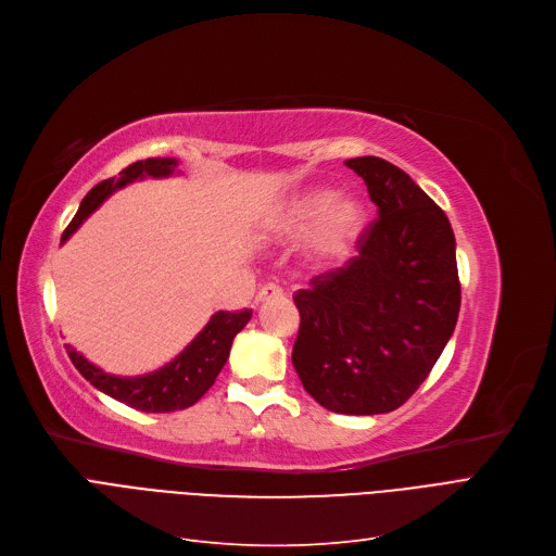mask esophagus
I'll return each mask as SVG.
<instances>
[{
	"label": "esophagus",
	"instance_id": "1",
	"mask_svg": "<svg viewBox=\"0 0 556 556\" xmlns=\"http://www.w3.org/2000/svg\"><path fill=\"white\" fill-rule=\"evenodd\" d=\"M280 296H282V287H278L274 282H267L264 287H260L255 301L264 303V301H274V299H280Z\"/></svg>",
	"mask_w": 556,
	"mask_h": 556
}]
</instances>
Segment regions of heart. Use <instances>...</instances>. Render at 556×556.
<instances>
[{"instance_id":"b5f03b06","label":"heart","mask_w":556,"mask_h":556,"mask_svg":"<svg viewBox=\"0 0 556 556\" xmlns=\"http://www.w3.org/2000/svg\"><path fill=\"white\" fill-rule=\"evenodd\" d=\"M364 228V203L355 197H334L328 188L303 190L287 199L267 224V232L276 242H292L307 235V260L321 269L346 257Z\"/></svg>"}]
</instances>
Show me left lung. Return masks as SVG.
<instances>
[{
	"mask_svg": "<svg viewBox=\"0 0 556 556\" xmlns=\"http://www.w3.org/2000/svg\"><path fill=\"white\" fill-rule=\"evenodd\" d=\"M364 178L378 219L359 255L309 280L292 362L312 399L337 414L399 409L451 339L462 287L455 232L443 210L382 157L346 161Z\"/></svg>",
	"mask_w": 556,
	"mask_h": 556,
	"instance_id": "1",
	"label": "left lung"
}]
</instances>
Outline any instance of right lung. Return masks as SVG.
I'll use <instances>...</instances> for the list:
<instances>
[{
  "label": "right lung",
  "instance_id": "1",
  "mask_svg": "<svg viewBox=\"0 0 556 556\" xmlns=\"http://www.w3.org/2000/svg\"><path fill=\"white\" fill-rule=\"evenodd\" d=\"M178 167V161L174 157H147V161H138L119 172L117 178L101 180L99 185L86 194V199L78 205V213L70 222V226L63 232L65 242L67 237L88 219L94 210L111 197L115 190L124 188V185L140 180V178H165L172 176ZM251 309H237V312H217L210 316L207 326L194 337V341L185 349L176 359H172L167 366L157 368L153 374L138 376V378H117L103 374L101 368L90 364L81 353H76L72 346L67 349V355L76 371L81 374L92 387L103 391L111 399L140 409V412H176L194 405L201 395L215 384L219 371L224 368L235 334L240 332L249 319Z\"/></svg>",
  "mask_w": 556,
  "mask_h": 556
}]
</instances>
